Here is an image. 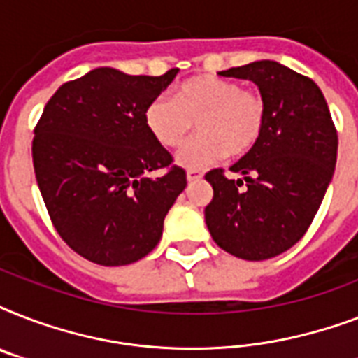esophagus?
<instances>
[{
    "mask_svg": "<svg viewBox=\"0 0 358 358\" xmlns=\"http://www.w3.org/2000/svg\"><path fill=\"white\" fill-rule=\"evenodd\" d=\"M185 176H187V182H196V180L202 178V173L201 171H196V169H189Z\"/></svg>",
    "mask_w": 358,
    "mask_h": 358,
    "instance_id": "34e87169",
    "label": "esophagus"
}]
</instances>
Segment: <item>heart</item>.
<instances>
[{"instance_id":"1","label":"heart","mask_w":358,"mask_h":358,"mask_svg":"<svg viewBox=\"0 0 358 358\" xmlns=\"http://www.w3.org/2000/svg\"><path fill=\"white\" fill-rule=\"evenodd\" d=\"M196 120L199 135L176 152L185 169H206L227 154L241 156L258 143L266 126V102L255 91L215 76L184 81L173 98H154L145 109L150 135L165 148H176Z\"/></svg>"}]
</instances>
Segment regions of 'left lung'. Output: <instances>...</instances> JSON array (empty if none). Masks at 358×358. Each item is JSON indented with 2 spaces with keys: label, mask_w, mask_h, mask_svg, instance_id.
I'll return each mask as SVG.
<instances>
[{
  "label": "left lung",
  "mask_w": 358,
  "mask_h": 358,
  "mask_svg": "<svg viewBox=\"0 0 358 358\" xmlns=\"http://www.w3.org/2000/svg\"><path fill=\"white\" fill-rule=\"evenodd\" d=\"M219 74L258 87L266 126L258 143L230 167L241 178H227L223 169L206 173L213 199L204 217L221 249L243 260H267L294 247L310 227L333 180L338 135L310 78L277 61Z\"/></svg>",
  "instance_id": "8db88e82"
}]
</instances>
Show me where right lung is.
Here are the masks:
<instances>
[{
    "label": "right lung",
    "instance_id": "add662e5",
    "mask_svg": "<svg viewBox=\"0 0 358 358\" xmlns=\"http://www.w3.org/2000/svg\"><path fill=\"white\" fill-rule=\"evenodd\" d=\"M178 74L94 69L50 98L35 128L33 167L59 236L87 260L128 266L162 239L185 171L146 129V106ZM169 171L157 179L148 172Z\"/></svg>",
    "mask_w": 358,
    "mask_h": 358
}]
</instances>
